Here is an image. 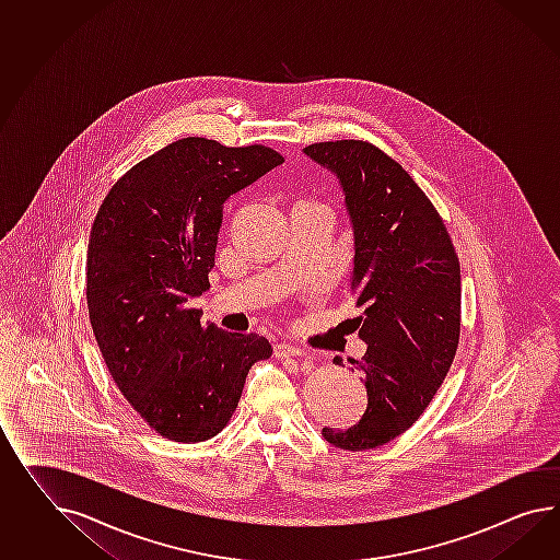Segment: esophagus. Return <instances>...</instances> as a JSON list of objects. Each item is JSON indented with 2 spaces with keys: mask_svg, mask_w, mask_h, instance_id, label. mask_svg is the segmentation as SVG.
Masks as SVG:
<instances>
[{
  "mask_svg": "<svg viewBox=\"0 0 560 560\" xmlns=\"http://www.w3.org/2000/svg\"><path fill=\"white\" fill-rule=\"evenodd\" d=\"M273 353H276V358L278 359H287V358H306L308 353L299 347V345L292 343H278L276 345V349H273Z\"/></svg>",
  "mask_w": 560,
  "mask_h": 560,
  "instance_id": "1",
  "label": "esophagus"
}]
</instances>
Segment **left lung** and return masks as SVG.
Here are the masks:
<instances>
[{"mask_svg":"<svg viewBox=\"0 0 560 560\" xmlns=\"http://www.w3.org/2000/svg\"><path fill=\"white\" fill-rule=\"evenodd\" d=\"M337 176L353 231L351 294L363 316L368 408L347 431L323 429L330 445L365 451L408 431L453 363L460 327L459 258L445 223L412 176L361 140L302 150ZM341 363V359H337Z\"/></svg>","mask_w":560,"mask_h":560,"instance_id":"8db88e82","label":"left lung"}]
</instances>
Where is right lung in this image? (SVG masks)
Returning <instances> with one entry per match:
<instances>
[{"label":"right lung","mask_w":560,"mask_h":560,"mask_svg":"<svg viewBox=\"0 0 560 560\" xmlns=\"http://www.w3.org/2000/svg\"><path fill=\"white\" fill-rule=\"evenodd\" d=\"M284 159L266 145L185 138L124 174L97 211L86 252V306L119 392L176 443L223 431L249 368L272 355L256 332L201 325L223 205Z\"/></svg>","instance_id":"add662e5"}]
</instances>
